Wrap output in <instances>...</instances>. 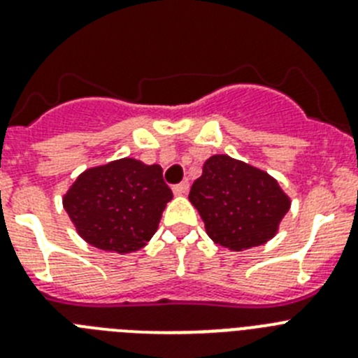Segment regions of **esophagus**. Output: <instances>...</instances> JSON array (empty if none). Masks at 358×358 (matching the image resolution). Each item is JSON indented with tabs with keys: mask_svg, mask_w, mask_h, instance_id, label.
<instances>
[{
	"mask_svg": "<svg viewBox=\"0 0 358 358\" xmlns=\"http://www.w3.org/2000/svg\"><path fill=\"white\" fill-rule=\"evenodd\" d=\"M172 189H173V194H176V195H185V194H188L189 182L182 181V182H179V185H173Z\"/></svg>",
	"mask_w": 358,
	"mask_h": 358,
	"instance_id": "esophagus-1",
	"label": "esophagus"
}]
</instances>
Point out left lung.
Masks as SVG:
<instances>
[{"label":"left lung","instance_id":"left-lung-1","mask_svg":"<svg viewBox=\"0 0 358 358\" xmlns=\"http://www.w3.org/2000/svg\"><path fill=\"white\" fill-rule=\"evenodd\" d=\"M188 199L210 238L231 251L273 238L290 208L289 197L273 177L229 156H213L204 163Z\"/></svg>","mask_w":358,"mask_h":358}]
</instances>
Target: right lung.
Returning a JSON list of instances; mask_svg holds the SVG:
<instances>
[{"label": "right lung", "mask_w": 358, "mask_h": 358, "mask_svg": "<svg viewBox=\"0 0 358 358\" xmlns=\"http://www.w3.org/2000/svg\"><path fill=\"white\" fill-rule=\"evenodd\" d=\"M170 199L159 164L125 157L85 170L62 202L85 242L123 255L147 245Z\"/></svg>", "instance_id": "1"}]
</instances>
